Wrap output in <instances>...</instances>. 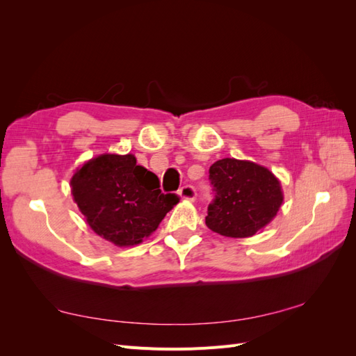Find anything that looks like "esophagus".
I'll list each match as a JSON object with an SVG mask.
<instances>
[{
  "label": "esophagus",
  "mask_w": 356,
  "mask_h": 356,
  "mask_svg": "<svg viewBox=\"0 0 356 356\" xmlns=\"http://www.w3.org/2000/svg\"><path fill=\"white\" fill-rule=\"evenodd\" d=\"M179 196L186 200H195L197 193H196V188L193 186H184L179 188Z\"/></svg>",
  "instance_id": "obj_1"
}]
</instances>
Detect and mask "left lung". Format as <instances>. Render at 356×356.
<instances>
[{
	"label": "left lung",
	"mask_w": 356,
	"mask_h": 356,
	"mask_svg": "<svg viewBox=\"0 0 356 356\" xmlns=\"http://www.w3.org/2000/svg\"><path fill=\"white\" fill-rule=\"evenodd\" d=\"M213 199L207 225L227 238H250L266 227L281 208V182L264 166L248 160L221 159L209 168Z\"/></svg>",
	"instance_id": "obj_1"
}]
</instances>
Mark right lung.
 Segmentation results:
<instances>
[{
  "label": "right lung",
  "mask_w": 356,
  "mask_h": 356,
  "mask_svg": "<svg viewBox=\"0 0 356 356\" xmlns=\"http://www.w3.org/2000/svg\"><path fill=\"white\" fill-rule=\"evenodd\" d=\"M71 191L90 229L117 246L148 238L179 202L161 193L153 172L136 165L134 154H101L77 169Z\"/></svg>",
  "instance_id": "obj_1"
}]
</instances>
